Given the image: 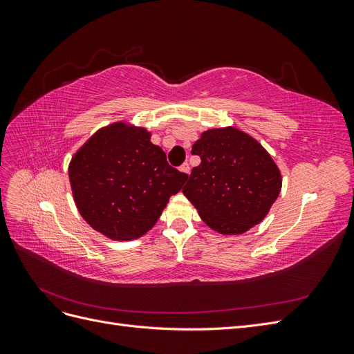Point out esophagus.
Masks as SVG:
<instances>
[{
  "label": "esophagus",
  "mask_w": 354,
  "mask_h": 354,
  "mask_svg": "<svg viewBox=\"0 0 354 354\" xmlns=\"http://www.w3.org/2000/svg\"><path fill=\"white\" fill-rule=\"evenodd\" d=\"M180 171H181V173H185V174H189L190 173V165L187 162H185L183 165L180 167Z\"/></svg>",
  "instance_id": "esophagus-1"
}]
</instances>
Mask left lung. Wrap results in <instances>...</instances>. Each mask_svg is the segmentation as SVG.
Wrapping results in <instances>:
<instances>
[{"mask_svg": "<svg viewBox=\"0 0 354 354\" xmlns=\"http://www.w3.org/2000/svg\"><path fill=\"white\" fill-rule=\"evenodd\" d=\"M201 164L183 187L203 223L223 234L259 224L279 196L281 171L266 149L238 128H214L192 146Z\"/></svg>", "mask_w": 354, "mask_h": 354, "instance_id": "1", "label": "left lung"}]
</instances>
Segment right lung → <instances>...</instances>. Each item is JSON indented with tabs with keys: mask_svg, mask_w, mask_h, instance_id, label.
Segmentation results:
<instances>
[{
	"mask_svg": "<svg viewBox=\"0 0 354 354\" xmlns=\"http://www.w3.org/2000/svg\"><path fill=\"white\" fill-rule=\"evenodd\" d=\"M69 180L78 211L94 230L133 241L153 227L187 174L168 164L145 128L115 122L73 155Z\"/></svg>",
	"mask_w": 354,
	"mask_h": 354,
	"instance_id": "right-lung-1",
	"label": "right lung"
}]
</instances>
